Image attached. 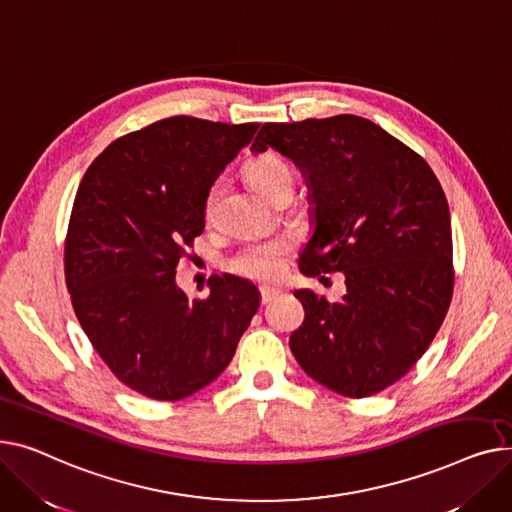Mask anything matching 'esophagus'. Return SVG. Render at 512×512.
Returning a JSON list of instances; mask_svg holds the SVG:
<instances>
[{
  "label": "esophagus",
  "mask_w": 512,
  "mask_h": 512,
  "mask_svg": "<svg viewBox=\"0 0 512 512\" xmlns=\"http://www.w3.org/2000/svg\"><path fill=\"white\" fill-rule=\"evenodd\" d=\"M279 293H281V291H279V289H275V287L262 285V287H260V299H262V304H270V302H273V299H275Z\"/></svg>",
  "instance_id": "obj_1"
}]
</instances>
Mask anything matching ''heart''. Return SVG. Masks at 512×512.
Here are the masks:
<instances>
[{
  "instance_id": "b5f03b06",
  "label": "heart",
  "mask_w": 512,
  "mask_h": 512,
  "mask_svg": "<svg viewBox=\"0 0 512 512\" xmlns=\"http://www.w3.org/2000/svg\"><path fill=\"white\" fill-rule=\"evenodd\" d=\"M244 173L248 177V182L252 184V188L258 190L266 198L273 194L281 184L293 182L291 169L287 167V163L273 153H264V155L250 159L244 167ZM217 194H219V182L210 186L206 192V200H204L206 215L213 213ZM291 250H293V242L289 237L266 239V242H256V244L246 246L237 256H233L229 262V268L233 270V273L242 275L246 279L273 281L275 277L281 275V270H283Z\"/></svg>"
}]
</instances>
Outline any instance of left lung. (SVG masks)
Masks as SVG:
<instances>
[{
    "label": "left lung",
    "instance_id": "1",
    "mask_svg": "<svg viewBox=\"0 0 512 512\" xmlns=\"http://www.w3.org/2000/svg\"><path fill=\"white\" fill-rule=\"evenodd\" d=\"M275 148L306 175L314 235L308 277L343 273L328 304L297 289L306 318L289 339L302 370L362 399L401 380L436 337L453 297V233L438 177L415 150L357 115L264 124L252 153Z\"/></svg>",
    "mask_w": 512,
    "mask_h": 512
}]
</instances>
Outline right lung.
Segmentation results:
<instances>
[{
  "label": "right lung",
  "mask_w": 512,
  "mask_h": 512,
  "mask_svg": "<svg viewBox=\"0 0 512 512\" xmlns=\"http://www.w3.org/2000/svg\"><path fill=\"white\" fill-rule=\"evenodd\" d=\"M256 130L167 117L113 140L82 177L64 250L72 306L115 378L148 399L179 401L213 382L260 306L233 275L210 277L204 299L175 285L208 188Z\"/></svg>",
  "instance_id": "obj_1"
}]
</instances>
